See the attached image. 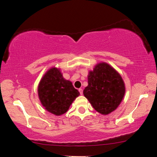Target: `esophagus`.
I'll return each instance as SVG.
<instances>
[{
  "instance_id": "1",
  "label": "esophagus",
  "mask_w": 157,
  "mask_h": 157,
  "mask_svg": "<svg viewBox=\"0 0 157 157\" xmlns=\"http://www.w3.org/2000/svg\"><path fill=\"white\" fill-rule=\"evenodd\" d=\"M79 94H80V95L83 94V90H82V89H79Z\"/></svg>"
}]
</instances>
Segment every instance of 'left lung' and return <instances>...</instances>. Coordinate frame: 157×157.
Segmentation results:
<instances>
[{
	"label": "left lung",
	"mask_w": 157,
	"mask_h": 157,
	"mask_svg": "<svg viewBox=\"0 0 157 157\" xmlns=\"http://www.w3.org/2000/svg\"><path fill=\"white\" fill-rule=\"evenodd\" d=\"M125 93L123 79L113 67L105 62L95 66L89 71L88 86L83 94L93 107L103 115L116 110Z\"/></svg>",
	"instance_id": "1"
}]
</instances>
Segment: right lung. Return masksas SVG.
I'll return each mask as SVG.
<instances>
[{"instance_id":"obj_1","label":"right lung","mask_w":157,"mask_h":157,"mask_svg":"<svg viewBox=\"0 0 157 157\" xmlns=\"http://www.w3.org/2000/svg\"><path fill=\"white\" fill-rule=\"evenodd\" d=\"M38 95L45 109L60 116L68 110L79 92L74 88L72 82L63 78L59 68L52 67L39 82Z\"/></svg>"}]
</instances>
